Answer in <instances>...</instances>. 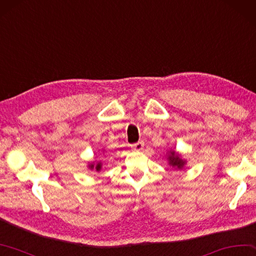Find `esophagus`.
I'll use <instances>...</instances> for the list:
<instances>
[{"label": "esophagus", "mask_w": 256, "mask_h": 256, "mask_svg": "<svg viewBox=\"0 0 256 256\" xmlns=\"http://www.w3.org/2000/svg\"><path fill=\"white\" fill-rule=\"evenodd\" d=\"M131 148H132V150H134V151H141V150H143V148H144V142L138 141V143L133 144Z\"/></svg>", "instance_id": "obj_1"}]
</instances>
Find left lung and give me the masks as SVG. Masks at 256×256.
<instances>
[{
	"mask_svg": "<svg viewBox=\"0 0 256 256\" xmlns=\"http://www.w3.org/2000/svg\"><path fill=\"white\" fill-rule=\"evenodd\" d=\"M166 161H168V164L170 166H172V168H174L176 170V169L182 170L184 168V166L187 164V161L184 160L182 158H181V154L172 150V148L166 152Z\"/></svg>",
	"mask_w": 256,
	"mask_h": 256,
	"instance_id": "obj_1",
	"label": "left lung"
}]
</instances>
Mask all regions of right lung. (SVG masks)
I'll list each match as a JSON object with an SVG mask.
<instances>
[{
  "label": "right lung",
  "instance_id": "add662e5",
  "mask_svg": "<svg viewBox=\"0 0 256 256\" xmlns=\"http://www.w3.org/2000/svg\"><path fill=\"white\" fill-rule=\"evenodd\" d=\"M98 156H100V153H98ZM102 166H103L102 161H96L95 160L92 162H88V168H90V170H95V171H97V172H100V171L102 170Z\"/></svg>",
  "mask_w": 256,
  "mask_h": 256
}]
</instances>
